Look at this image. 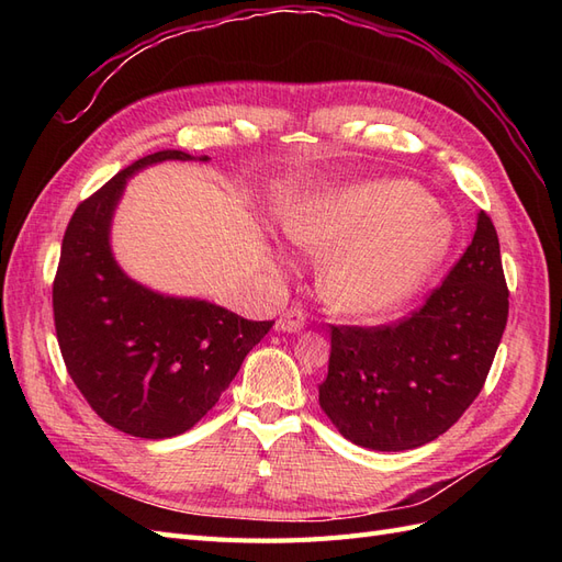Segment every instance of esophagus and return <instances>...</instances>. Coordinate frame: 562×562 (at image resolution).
Here are the masks:
<instances>
[{
  "mask_svg": "<svg viewBox=\"0 0 562 562\" xmlns=\"http://www.w3.org/2000/svg\"><path fill=\"white\" fill-rule=\"evenodd\" d=\"M304 323H307V314H304L300 307H291L285 310L279 321H277V330L283 333H297L304 328Z\"/></svg>",
  "mask_w": 562,
  "mask_h": 562,
  "instance_id": "34e87169",
  "label": "esophagus"
}]
</instances>
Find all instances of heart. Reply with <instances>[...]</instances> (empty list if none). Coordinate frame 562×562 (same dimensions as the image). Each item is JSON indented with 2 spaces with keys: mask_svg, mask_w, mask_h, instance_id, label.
I'll list each match as a JSON object with an SVG mask.
<instances>
[{
  "mask_svg": "<svg viewBox=\"0 0 562 562\" xmlns=\"http://www.w3.org/2000/svg\"><path fill=\"white\" fill-rule=\"evenodd\" d=\"M293 239L328 258L318 291L333 310L380 316L411 297L446 258L452 225L415 182L370 180L316 199Z\"/></svg>",
  "mask_w": 562,
  "mask_h": 562,
  "instance_id": "obj_1",
  "label": "heart"
}]
</instances>
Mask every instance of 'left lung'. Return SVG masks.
<instances>
[{
    "mask_svg": "<svg viewBox=\"0 0 562 562\" xmlns=\"http://www.w3.org/2000/svg\"><path fill=\"white\" fill-rule=\"evenodd\" d=\"M506 316L497 229L481 211L469 248L417 312L384 326H330L321 411L361 448L431 443L481 394Z\"/></svg>",
    "mask_w": 562,
    "mask_h": 562,
    "instance_id": "obj_1",
    "label": "left lung"
}]
</instances>
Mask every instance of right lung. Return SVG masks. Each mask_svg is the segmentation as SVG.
I'll return each instance as SVG.
<instances>
[{
	"instance_id": "1",
	"label": "right lung",
	"mask_w": 562,
	"mask_h": 562,
	"mask_svg": "<svg viewBox=\"0 0 562 562\" xmlns=\"http://www.w3.org/2000/svg\"><path fill=\"white\" fill-rule=\"evenodd\" d=\"M166 159L194 157L155 151L79 203L54 279L58 347L81 396L110 427L155 440L192 429L274 323L151 293L114 262L110 223L126 178Z\"/></svg>"
}]
</instances>
